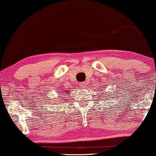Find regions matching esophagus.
<instances>
[{"label":"esophagus","mask_w":156,"mask_h":156,"mask_svg":"<svg viewBox=\"0 0 156 156\" xmlns=\"http://www.w3.org/2000/svg\"><path fill=\"white\" fill-rule=\"evenodd\" d=\"M80 88H82V89L85 88V87H86L85 82H81V83L80 84Z\"/></svg>","instance_id":"1"}]
</instances>
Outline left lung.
<instances>
[{"mask_svg":"<svg viewBox=\"0 0 156 156\" xmlns=\"http://www.w3.org/2000/svg\"><path fill=\"white\" fill-rule=\"evenodd\" d=\"M101 90H103V89H101ZM106 97V96H105Z\"/></svg>","mask_w":156,"mask_h":156,"instance_id":"1","label":"left lung"}]
</instances>
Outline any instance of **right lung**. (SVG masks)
I'll return each mask as SVG.
<instances>
[{"instance_id": "1", "label": "right lung", "mask_w": 156, "mask_h": 156, "mask_svg": "<svg viewBox=\"0 0 156 156\" xmlns=\"http://www.w3.org/2000/svg\"><path fill=\"white\" fill-rule=\"evenodd\" d=\"M61 93H63V92H61ZM68 93H69V91H65V92H64V93H66V94H67ZM66 94H64V95H66ZM60 99H61V98H60ZM55 102H57V101H55Z\"/></svg>"}]
</instances>
